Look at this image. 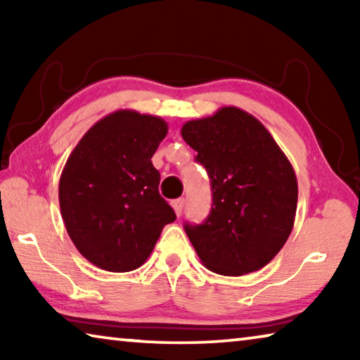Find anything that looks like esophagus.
Wrapping results in <instances>:
<instances>
[{
    "mask_svg": "<svg viewBox=\"0 0 360 360\" xmlns=\"http://www.w3.org/2000/svg\"><path fill=\"white\" fill-rule=\"evenodd\" d=\"M172 205H173V210H174L176 214L181 216V214H182V210H184L186 200H184V198H178V200H174V202H173Z\"/></svg>",
    "mask_w": 360,
    "mask_h": 360,
    "instance_id": "1",
    "label": "esophagus"
}]
</instances>
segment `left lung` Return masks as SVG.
Listing matches in <instances>:
<instances>
[{"instance_id":"left-lung-1","label":"left lung","mask_w":360,"mask_h":360,"mask_svg":"<svg viewBox=\"0 0 360 360\" xmlns=\"http://www.w3.org/2000/svg\"><path fill=\"white\" fill-rule=\"evenodd\" d=\"M181 135L211 179L208 217L184 225L200 260L224 276L264 268L295 221L298 186L288 157L262 122L235 106L186 122Z\"/></svg>"}]
</instances>
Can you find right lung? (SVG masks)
I'll return each instance as SVG.
<instances>
[{
    "instance_id": "add662e5",
    "label": "right lung",
    "mask_w": 360,
    "mask_h": 360,
    "mask_svg": "<svg viewBox=\"0 0 360 360\" xmlns=\"http://www.w3.org/2000/svg\"><path fill=\"white\" fill-rule=\"evenodd\" d=\"M167 133L162 117L119 109L96 122L66 160L58 184L65 227L101 270H136L176 219L150 162Z\"/></svg>"
}]
</instances>
